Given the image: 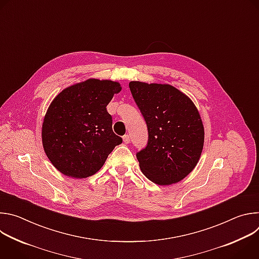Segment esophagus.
I'll use <instances>...</instances> for the list:
<instances>
[{
	"mask_svg": "<svg viewBox=\"0 0 259 259\" xmlns=\"http://www.w3.org/2000/svg\"><path fill=\"white\" fill-rule=\"evenodd\" d=\"M123 141L128 144V143L130 142V135H129V134H125V135L123 136Z\"/></svg>",
	"mask_w": 259,
	"mask_h": 259,
	"instance_id": "esophagus-1",
	"label": "esophagus"
}]
</instances>
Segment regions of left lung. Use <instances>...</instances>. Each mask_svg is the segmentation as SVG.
<instances>
[{
  "mask_svg": "<svg viewBox=\"0 0 259 259\" xmlns=\"http://www.w3.org/2000/svg\"><path fill=\"white\" fill-rule=\"evenodd\" d=\"M149 139L136 153L142 173L159 186L183 179L196 167L204 145V127L193 101L170 85L130 82Z\"/></svg>",
  "mask_w": 259,
  "mask_h": 259,
  "instance_id": "8db88e82",
  "label": "left lung"
}]
</instances>
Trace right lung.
<instances>
[{
    "label": "right lung",
    "instance_id": "1",
    "mask_svg": "<svg viewBox=\"0 0 259 259\" xmlns=\"http://www.w3.org/2000/svg\"><path fill=\"white\" fill-rule=\"evenodd\" d=\"M120 91L117 82L89 79L54 98L43 122L42 140L48 159L62 174L75 178L95 174L122 143L106 109Z\"/></svg>",
    "mask_w": 259,
    "mask_h": 259
}]
</instances>
